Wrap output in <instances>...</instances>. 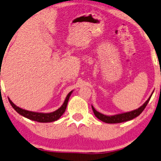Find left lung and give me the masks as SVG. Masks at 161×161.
<instances>
[{
  "label": "left lung",
  "instance_id": "1",
  "mask_svg": "<svg viewBox=\"0 0 161 161\" xmlns=\"http://www.w3.org/2000/svg\"><path fill=\"white\" fill-rule=\"evenodd\" d=\"M153 92H152V93H153ZM152 93L149 97V98H148L147 100L145 102V103H144L143 105H141L140 108H138L137 109L134 110V111H129V112L119 114H115V115H112V116H107V115L103 114L98 112V111H97V110L93 108V105H91V108H92L93 114H94V115L96 116V117L98 118L99 119H100L101 121L104 122V123H123V122L131 120V119H134V118L138 117L140 114L143 112V111L145 109V108L146 107V105H147L148 103L149 102L150 99H151Z\"/></svg>",
  "mask_w": 161,
  "mask_h": 161
}]
</instances>
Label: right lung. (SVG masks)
Here are the masks:
<instances>
[{
	"mask_svg": "<svg viewBox=\"0 0 161 161\" xmlns=\"http://www.w3.org/2000/svg\"><path fill=\"white\" fill-rule=\"evenodd\" d=\"M73 91H70V93L67 95L65 100H64V103H63L62 106H61L59 108L57 109L56 111H53V112L50 113H39V112H34V111H27V110L22 109L21 108L18 107L17 105H15L14 103L10 100L9 98V101L11 104L12 107L17 112L21 114L23 117L27 118V119H31V120L39 122V123H51V122H54L58 119L59 118L62 117V115L64 113L65 111L67 105H68V103L69 100V98H70L71 93H72Z\"/></svg>",
	"mask_w": 161,
	"mask_h": 161,
	"instance_id": "1",
	"label": "right lung"
}]
</instances>
